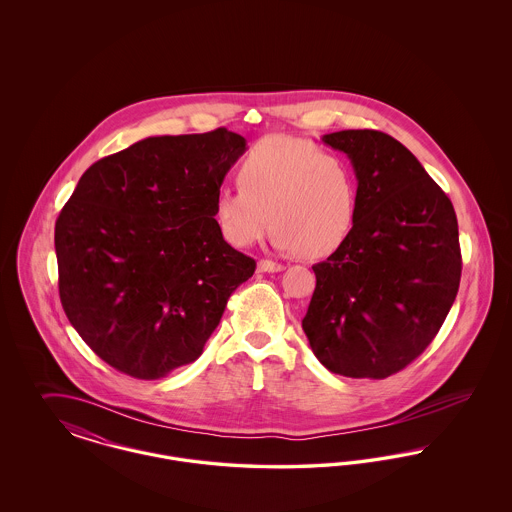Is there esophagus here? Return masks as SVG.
Masks as SVG:
<instances>
[{"mask_svg": "<svg viewBox=\"0 0 512 512\" xmlns=\"http://www.w3.org/2000/svg\"><path fill=\"white\" fill-rule=\"evenodd\" d=\"M257 267H259L261 272H282L286 268L282 263H274V261H267V259H261L257 263Z\"/></svg>", "mask_w": 512, "mask_h": 512, "instance_id": "34e87169", "label": "esophagus"}]
</instances>
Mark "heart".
I'll list each match as a JSON object with an SVG mask.
<instances>
[{
	"mask_svg": "<svg viewBox=\"0 0 512 512\" xmlns=\"http://www.w3.org/2000/svg\"><path fill=\"white\" fill-rule=\"evenodd\" d=\"M238 182L215 197L220 234L234 247L259 244L276 224L280 249L326 257L355 226L359 190L353 167L311 140L280 134L261 140L240 163Z\"/></svg>",
	"mask_w": 512,
	"mask_h": 512,
	"instance_id": "heart-1",
	"label": "heart"
}]
</instances>
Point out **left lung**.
<instances>
[{
  "mask_svg": "<svg viewBox=\"0 0 512 512\" xmlns=\"http://www.w3.org/2000/svg\"><path fill=\"white\" fill-rule=\"evenodd\" d=\"M322 142L351 161L359 211L345 244L313 267L317 288L301 326L330 372L388 378L436 338L457 297V215L420 161L388 134L341 130Z\"/></svg>",
  "mask_w": 512,
  "mask_h": 512,
  "instance_id": "8db88e82",
  "label": "left lung"
}]
</instances>
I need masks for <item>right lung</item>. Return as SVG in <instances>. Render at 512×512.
<instances>
[{
    "instance_id": "right-lung-1",
    "label": "right lung",
    "mask_w": 512,
    "mask_h": 512,
    "mask_svg": "<svg viewBox=\"0 0 512 512\" xmlns=\"http://www.w3.org/2000/svg\"><path fill=\"white\" fill-rule=\"evenodd\" d=\"M244 136H151L94 163L55 222L59 295L80 338L140 380L201 355L255 261L215 220Z\"/></svg>"
}]
</instances>
